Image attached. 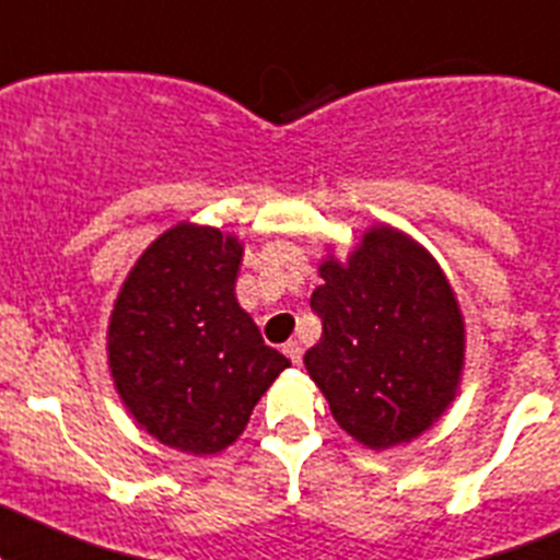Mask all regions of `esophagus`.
I'll list each match as a JSON object with an SVG mask.
<instances>
[{"label": "esophagus", "mask_w": 560, "mask_h": 560, "mask_svg": "<svg viewBox=\"0 0 560 560\" xmlns=\"http://www.w3.org/2000/svg\"><path fill=\"white\" fill-rule=\"evenodd\" d=\"M284 355L290 358L292 363H301L303 361V345H301V341H298V339L287 341V345H284Z\"/></svg>", "instance_id": "obj_1"}]
</instances>
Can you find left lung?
Listing matches in <instances>:
<instances>
[{
    "mask_svg": "<svg viewBox=\"0 0 560 560\" xmlns=\"http://www.w3.org/2000/svg\"><path fill=\"white\" fill-rule=\"evenodd\" d=\"M312 308L323 336L303 363L336 424L372 452L424 435L459 394L465 317L421 243L374 224L339 259L319 262Z\"/></svg>",
    "mask_w": 560,
    "mask_h": 560,
    "instance_id": "8db88e82",
    "label": "left lung"
}]
</instances>
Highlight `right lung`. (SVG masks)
Instances as JSON below:
<instances>
[{"instance_id":"1","label":"right lung","mask_w":560,"mask_h":560,"mask_svg":"<svg viewBox=\"0 0 560 560\" xmlns=\"http://www.w3.org/2000/svg\"><path fill=\"white\" fill-rule=\"evenodd\" d=\"M241 259L237 235L180 221L136 259L108 317L122 405L155 441L194 457L232 446L290 366L237 303Z\"/></svg>"}]
</instances>
